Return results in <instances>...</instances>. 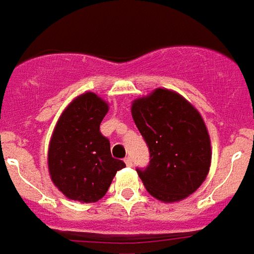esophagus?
Listing matches in <instances>:
<instances>
[{
  "mask_svg": "<svg viewBox=\"0 0 254 254\" xmlns=\"http://www.w3.org/2000/svg\"><path fill=\"white\" fill-rule=\"evenodd\" d=\"M125 162L127 166H132V158H131V157H126Z\"/></svg>",
  "mask_w": 254,
  "mask_h": 254,
  "instance_id": "esophagus-1",
  "label": "esophagus"
}]
</instances>
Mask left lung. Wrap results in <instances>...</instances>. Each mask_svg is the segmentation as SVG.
Wrapping results in <instances>:
<instances>
[{
  "label": "left lung",
  "mask_w": 254,
  "mask_h": 254,
  "mask_svg": "<svg viewBox=\"0 0 254 254\" xmlns=\"http://www.w3.org/2000/svg\"><path fill=\"white\" fill-rule=\"evenodd\" d=\"M131 112L149 147V165L136 172L150 195L172 203L193 193L211 164L210 136L200 114L168 89L135 100Z\"/></svg>",
  "instance_id": "left-lung-1"
}]
</instances>
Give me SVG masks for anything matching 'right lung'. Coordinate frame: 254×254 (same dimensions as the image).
<instances>
[{
	"mask_svg": "<svg viewBox=\"0 0 254 254\" xmlns=\"http://www.w3.org/2000/svg\"><path fill=\"white\" fill-rule=\"evenodd\" d=\"M108 104L94 93L74 100L54 129L49 147L51 180L66 197L93 203L107 193L116 172L126 164L111 155L108 138L100 123Z\"/></svg>",
	"mask_w": 254,
	"mask_h": 254,
	"instance_id": "1",
	"label": "right lung"
}]
</instances>
